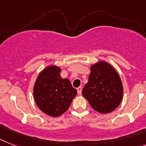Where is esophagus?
<instances>
[{"instance_id":"obj_1","label":"esophagus","mask_w":146,"mask_h":146,"mask_svg":"<svg viewBox=\"0 0 146 146\" xmlns=\"http://www.w3.org/2000/svg\"><path fill=\"white\" fill-rule=\"evenodd\" d=\"M82 87H78L77 88V92H78V95L82 94Z\"/></svg>"}]
</instances>
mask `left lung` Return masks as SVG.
Here are the masks:
<instances>
[{"label": "left lung", "instance_id": "1", "mask_svg": "<svg viewBox=\"0 0 146 146\" xmlns=\"http://www.w3.org/2000/svg\"><path fill=\"white\" fill-rule=\"evenodd\" d=\"M90 71L82 95L96 111L103 114L111 112L123 98V85L118 73L105 62L93 64Z\"/></svg>", "mask_w": 146, "mask_h": 146}]
</instances>
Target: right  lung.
<instances>
[{"mask_svg": "<svg viewBox=\"0 0 146 146\" xmlns=\"http://www.w3.org/2000/svg\"><path fill=\"white\" fill-rule=\"evenodd\" d=\"M61 69L50 66L40 73L34 87L36 105L46 115L58 117L69 108L77 91L69 79L60 76Z\"/></svg>", "mask_w": 146, "mask_h": 146, "instance_id": "add662e5", "label": "right lung"}]
</instances>
